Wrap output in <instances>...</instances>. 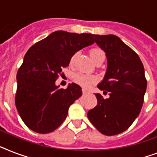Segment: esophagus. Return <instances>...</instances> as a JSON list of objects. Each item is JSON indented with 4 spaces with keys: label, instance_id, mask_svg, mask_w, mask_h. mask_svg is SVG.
<instances>
[{
    "label": "esophagus",
    "instance_id": "1",
    "mask_svg": "<svg viewBox=\"0 0 157 157\" xmlns=\"http://www.w3.org/2000/svg\"><path fill=\"white\" fill-rule=\"evenodd\" d=\"M82 93H83V94H84V95H86V94H90V92L87 91V90H85V89H83V90H82Z\"/></svg>",
    "mask_w": 157,
    "mask_h": 157
}]
</instances>
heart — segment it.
I'll list each match as a JSON object with an SVG mask.
<instances>
[{"mask_svg": "<svg viewBox=\"0 0 157 157\" xmlns=\"http://www.w3.org/2000/svg\"><path fill=\"white\" fill-rule=\"evenodd\" d=\"M90 57L91 59H93L94 62L98 59L99 57L102 56H104L103 54V52L99 49H92L90 51ZM76 54H74L71 57V59H70V63L72 64V63H74L75 61V59H76ZM95 77L94 76H87V75H85V74H82V73H76V74L74 75V81H76L77 84L79 85H81V86L83 87H88V86H90V84L92 83H94L95 81Z\"/></svg>", "mask_w": 157, "mask_h": 157, "instance_id": "1", "label": "heart"}]
</instances>
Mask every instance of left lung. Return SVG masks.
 <instances>
[{"label": "left lung", "instance_id": "8db88e82", "mask_svg": "<svg viewBox=\"0 0 157 157\" xmlns=\"http://www.w3.org/2000/svg\"><path fill=\"white\" fill-rule=\"evenodd\" d=\"M94 38L107 59L105 76L98 88L107 91L109 98L95 94L98 104L87 115L101 133L114 136L128 129L140 114L147 89L144 68L138 55L118 36Z\"/></svg>", "mask_w": 157, "mask_h": 157}]
</instances>
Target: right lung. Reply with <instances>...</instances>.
I'll use <instances>...</instances> for the list:
<instances>
[{"mask_svg": "<svg viewBox=\"0 0 157 157\" xmlns=\"http://www.w3.org/2000/svg\"><path fill=\"white\" fill-rule=\"evenodd\" d=\"M94 35L58 30L28 50L17 73L15 105L30 130L41 134L55 131L65 120L70 105L82 95L75 83L63 90L56 81L76 52L94 44Z\"/></svg>", "mask_w": 157, "mask_h": 157, "instance_id": "obj_1", "label": "right lung"}]
</instances>
